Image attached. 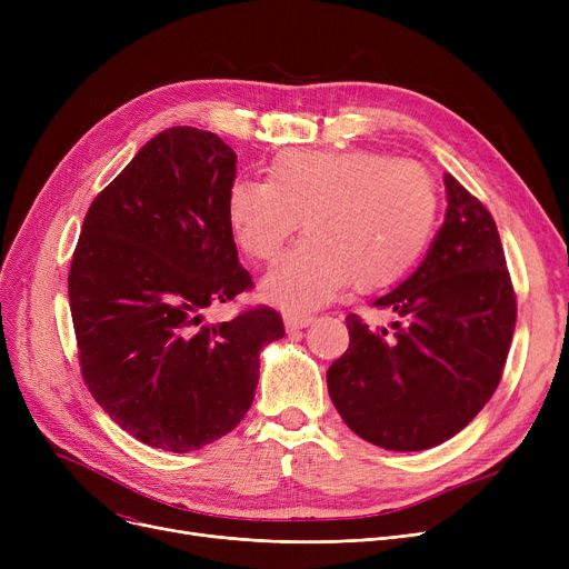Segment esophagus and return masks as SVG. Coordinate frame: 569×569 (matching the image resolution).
I'll use <instances>...</instances> for the list:
<instances>
[{"mask_svg": "<svg viewBox=\"0 0 569 569\" xmlns=\"http://www.w3.org/2000/svg\"><path fill=\"white\" fill-rule=\"evenodd\" d=\"M283 320L288 330H302V327H309L316 318L311 313H286Z\"/></svg>", "mask_w": 569, "mask_h": 569, "instance_id": "obj_1", "label": "esophagus"}]
</instances>
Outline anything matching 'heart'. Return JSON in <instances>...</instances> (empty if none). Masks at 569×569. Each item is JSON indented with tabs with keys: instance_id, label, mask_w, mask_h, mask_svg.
Masks as SVG:
<instances>
[{
	"instance_id": "b5f03b06",
	"label": "heart",
	"mask_w": 569,
	"mask_h": 569,
	"mask_svg": "<svg viewBox=\"0 0 569 569\" xmlns=\"http://www.w3.org/2000/svg\"><path fill=\"white\" fill-rule=\"evenodd\" d=\"M436 212L425 168L365 149H288L269 161L267 182L237 179L226 196L228 230L251 260H274L302 219L307 239L260 283L267 302L290 311L332 302L352 281L397 283L422 258Z\"/></svg>"
}]
</instances>
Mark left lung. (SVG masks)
<instances>
[{
	"mask_svg": "<svg viewBox=\"0 0 569 569\" xmlns=\"http://www.w3.org/2000/svg\"><path fill=\"white\" fill-rule=\"evenodd\" d=\"M445 221L415 272L373 302L395 322L346 318L350 346L327 369L343 422L395 452L457 436L496 392L510 352L517 297L489 209L445 172Z\"/></svg>",
	"mask_w": 569,
	"mask_h": 569,
	"instance_id": "8db88e82",
	"label": "left lung"
}]
</instances>
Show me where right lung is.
I'll use <instances>...</instances> for the list:
<instances>
[{"instance_id":"1","label":"right lung","mask_w":569,"mask_h":569,"mask_svg":"<svg viewBox=\"0 0 569 569\" xmlns=\"http://www.w3.org/2000/svg\"><path fill=\"white\" fill-rule=\"evenodd\" d=\"M237 154L172 127L94 198L71 260L80 371L97 403L149 447L184 455L230 433L256 397L260 350L286 335L274 309L202 325L251 288L226 221Z\"/></svg>"}]
</instances>
